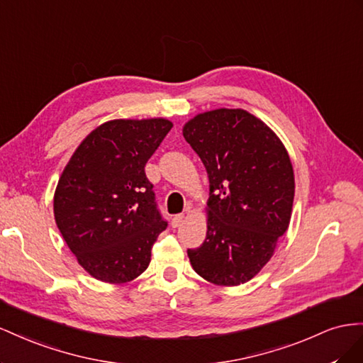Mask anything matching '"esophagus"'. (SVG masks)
Masks as SVG:
<instances>
[{"label": "esophagus", "mask_w": 363, "mask_h": 363, "mask_svg": "<svg viewBox=\"0 0 363 363\" xmlns=\"http://www.w3.org/2000/svg\"><path fill=\"white\" fill-rule=\"evenodd\" d=\"M182 222H184V214H176V216H173V219H172V226L178 228Z\"/></svg>", "instance_id": "1"}]
</instances>
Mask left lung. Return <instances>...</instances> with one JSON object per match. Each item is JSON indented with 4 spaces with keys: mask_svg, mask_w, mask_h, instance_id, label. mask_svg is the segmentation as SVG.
Masks as SVG:
<instances>
[{
    "mask_svg": "<svg viewBox=\"0 0 363 363\" xmlns=\"http://www.w3.org/2000/svg\"><path fill=\"white\" fill-rule=\"evenodd\" d=\"M184 138L210 179L205 242L189 250L193 269L217 286L250 281L289 228L294 167L275 132L243 109H214L185 123Z\"/></svg>",
    "mask_w": 363,
    "mask_h": 363,
    "instance_id": "left-lung-1",
    "label": "left lung"
}]
</instances>
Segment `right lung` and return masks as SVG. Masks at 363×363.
I'll return each mask as SVG.
<instances>
[{
  "instance_id": "obj_1",
  "label": "right lung",
  "mask_w": 363,
  "mask_h": 363,
  "mask_svg": "<svg viewBox=\"0 0 363 363\" xmlns=\"http://www.w3.org/2000/svg\"><path fill=\"white\" fill-rule=\"evenodd\" d=\"M172 126L165 118L103 123L60 174L56 225L79 264L100 281L121 284L141 275L167 228L144 167Z\"/></svg>"
}]
</instances>
